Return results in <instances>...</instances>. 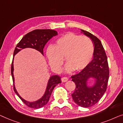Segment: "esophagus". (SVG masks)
<instances>
[{
    "instance_id": "34e87169",
    "label": "esophagus",
    "mask_w": 123,
    "mask_h": 123,
    "mask_svg": "<svg viewBox=\"0 0 123 123\" xmlns=\"http://www.w3.org/2000/svg\"><path fill=\"white\" fill-rule=\"evenodd\" d=\"M67 80H68V78H67V77H63L61 78V81H62V82H66Z\"/></svg>"
}]
</instances>
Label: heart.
Masks as SVG:
<instances>
[{
    "label": "heart",
    "instance_id": "obj_1",
    "mask_svg": "<svg viewBox=\"0 0 123 123\" xmlns=\"http://www.w3.org/2000/svg\"><path fill=\"white\" fill-rule=\"evenodd\" d=\"M94 45L91 39L74 33L64 34L47 49L46 56L53 70L60 71L65 58L66 70L78 72L85 68L92 60Z\"/></svg>",
    "mask_w": 123,
    "mask_h": 123
}]
</instances>
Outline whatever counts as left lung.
<instances>
[{
	"mask_svg": "<svg viewBox=\"0 0 123 123\" xmlns=\"http://www.w3.org/2000/svg\"><path fill=\"white\" fill-rule=\"evenodd\" d=\"M82 31L94 43V56L85 68L71 77L76 85L75 90L71 95L74 102L80 106L89 108L98 102L106 91L109 68L106 53L100 39L87 31ZM90 77L95 78L96 82L94 86L89 88L86 86V81Z\"/></svg>",
	"mask_w": 123,
	"mask_h": 123,
	"instance_id": "1",
	"label": "left lung"
}]
</instances>
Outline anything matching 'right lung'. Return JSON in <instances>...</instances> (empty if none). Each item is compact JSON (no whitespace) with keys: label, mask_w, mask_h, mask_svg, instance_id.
Returning a JSON list of instances; mask_svg holds the SVG:
<instances>
[{"label":"right lung","mask_w":123,"mask_h":123,"mask_svg":"<svg viewBox=\"0 0 123 123\" xmlns=\"http://www.w3.org/2000/svg\"><path fill=\"white\" fill-rule=\"evenodd\" d=\"M57 34V31L52 30V29H35L25 34L19 41V42L17 44L14 51L13 58L11 65V74L13 82V90L19 98L23 101V103L31 108L39 109L47 104L53 89L58 84L61 82V77L57 75L52 76L50 77L48 81L46 92L44 96L40 99L35 102H32V103L25 101L19 96L14 87V78L13 76L14 56L22 49L28 47L34 48L43 55V48L45 44L49 39H51L53 36H56Z\"/></svg>","instance_id":"obj_1"}]
</instances>
